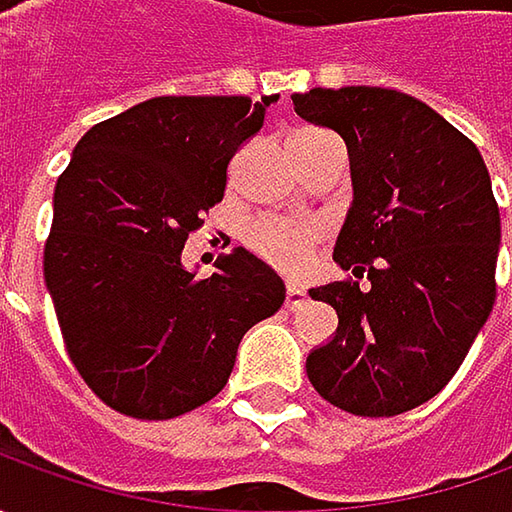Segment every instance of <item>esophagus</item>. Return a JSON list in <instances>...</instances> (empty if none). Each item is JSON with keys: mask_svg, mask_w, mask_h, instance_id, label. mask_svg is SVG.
Masks as SVG:
<instances>
[{"mask_svg": "<svg viewBox=\"0 0 512 512\" xmlns=\"http://www.w3.org/2000/svg\"><path fill=\"white\" fill-rule=\"evenodd\" d=\"M307 302V293H305V287H299V285H287L285 290V305L293 310V307H302Z\"/></svg>", "mask_w": 512, "mask_h": 512, "instance_id": "34e87169", "label": "esophagus"}]
</instances>
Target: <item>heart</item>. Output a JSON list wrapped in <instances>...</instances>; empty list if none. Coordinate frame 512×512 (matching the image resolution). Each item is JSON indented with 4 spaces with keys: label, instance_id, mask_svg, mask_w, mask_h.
Masks as SVG:
<instances>
[{
    "label": "heart",
    "instance_id": "b5f03b06",
    "mask_svg": "<svg viewBox=\"0 0 512 512\" xmlns=\"http://www.w3.org/2000/svg\"><path fill=\"white\" fill-rule=\"evenodd\" d=\"M319 233L313 225L302 222H279V219H259L245 230V245L270 267L296 273L307 265Z\"/></svg>",
    "mask_w": 512,
    "mask_h": 512
}]
</instances>
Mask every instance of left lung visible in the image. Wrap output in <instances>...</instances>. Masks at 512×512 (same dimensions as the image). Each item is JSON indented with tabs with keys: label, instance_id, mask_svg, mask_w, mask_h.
Here are the masks:
<instances>
[{
	"label": "left lung",
	"instance_id": "1",
	"mask_svg": "<svg viewBox=\"0 0 512 512\" xmlns=\"http://www.w3.org/2000/svg\"><path fill=\"white\" fill-rule=\"evenodd\" d=\"M293 105L347 145L353 205L333 259L370 282L310 290L339 327L310 350L307 379L347 413L399 416L453 379L496 302L490 173L462 130L399 90L313 88Z\"/></svg>",
	"mask_w": 512,
	"mask_h": 512
}]
</instances>
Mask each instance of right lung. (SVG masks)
<instances>
[{
  "mask_svg": "<svg viewBox=\"0 0 512 512\" xmlns=\"http://www.w3.org/2000/svg\"><path fill=\"white\" fill-rule=\"evenodd\" d=\"M279 96H156L79 139L53 190L45 285L70 362L102 402L173 419L227 384L285 282L236 247L199 279L182 247Z\"/></svg>",
  "mask_w": 512,
  "mask_h": 512,
  "instance_id": "add662e5",
  "label": "right lung"
}]
</instances>
